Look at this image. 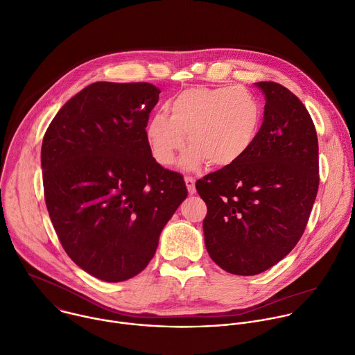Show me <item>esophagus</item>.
Masks as SVG:
<instances>
[{
    "label": "esophagus",
    "mask_w": 355,
    "mask_h": 355,
    "mask_svg": "<svg viewBox=\"0 0 355 355\" xmlns=\"http://www.w3.org/2000/svg\"><path fill=\"white\" fill-rule=\"evenodd\" d=\"M184 182H186L189 194H191V196L196 194V180L191 176H184Z\"/></svg>",
    "instance_id": "esophagus-1"
}]
</instances>
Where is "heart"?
<instances>
[{
    "mask_svg": "<svg viewBox=\"0 0 355 355\" xmlns=\"http://www.w3.org/2000/svg\"><path fill=\"white\" fill-rule=\"evenodd\" d=\"M171 118L154 114L146 125V139L154 159L172 165L178 153L186 169L202 162L229 166L252 147L261 126V107L243 87H191L171 100Z\"/></svg>",
    "mask_w": 355,
    "mask_h": 355,
    "instance_id": "heart-1",
    "label": "heart"
}]
</instances>
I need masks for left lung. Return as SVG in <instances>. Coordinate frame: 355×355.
Returning a JSON list of instances; mask_svg holds the SVG:
<instances>
[{"instance_id": "left-lung-1", "label": "left lung", "mask_w": 355, "mask_h": 355, "mask_svg": "<svg viewBox=\"0 0 355 355\" xmlns=\"http://www.w3.org/2000/svg\"><path fill=\"white\" fill-rule=\"evenodd\" d=\"M263 122L237 162L197 180L212 261L233 275H258L301 239L319 186L318 137L304 104L284 86L257 82Z\"/></svg>"}]
</instances>
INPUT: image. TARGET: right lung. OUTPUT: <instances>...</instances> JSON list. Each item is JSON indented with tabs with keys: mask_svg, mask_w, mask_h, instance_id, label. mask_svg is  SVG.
<instances>
[{
	"mask_svg": "<svg viewBox=\"0 0 355 355\" xmlns=\"http://www.w3.org/2000/svg\"><path fill=\"white\" fill-rule=\"evenodd\" d=\"M161 90L97 82L72 97L42 144L44 200L69 258L105 282L140 273L187 197L183 176L151 155L146 125Z\"/></svg>",
	"mask_w": 355,
	"mask_h": 355,
	"instance_id": "add662e5",
	"label": "right lung"
}]
</instances>
